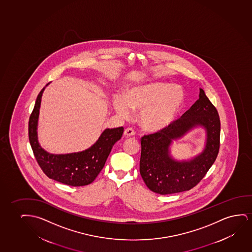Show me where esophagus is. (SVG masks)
I'll return each instance as SVG.
<instances>
[{"label": "esophagus", "mask_w": 252, "mask_h": 252, "mask_svg": "<svg viewBox=\"0 0 252 252\" xmlns=\"http://www.w3.org/2000/svg\"><path fill=\"white\" fill-rule=\"evenodd\" d=\"M125 136H126V137H131V136H133L135 134V131L132 128H126V129H125L124 131Z\"/></svg>", "instance_id": "34e87169"}]
</instances>
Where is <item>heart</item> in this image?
Returning <instances> with one entry per match:
<instances>
[{
  "label": "heart",
  "mask_w": 252,
  "mask_h": 252,
  "mask_svg": "<svg viewBox=\"0 0 252 252\" xmlns=\"http://www.w3.org/2000/svg\"><path fill=\"white\" fill-rule=\"evenodd\" d=\"M184 100L180 86L162 83H149L135 87L126 96L118 95L113 101L114 110L121 117L126 118L131 109L140 111L142 126L151 131H158L172 122Z\"/></svg>",
  "instance_id": "1"
}]
</instances>
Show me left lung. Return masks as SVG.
<instances>
[{"mask_svg": "<svg viewBox=\"0 0 252 252\" xmlns=\"http://www.w3.org/2000/svg\"><path fill=\"white\" fill-rule=\"evenodd\" d=\"M200 125L207 131L206 146L200 156L189 161H176L169 155L174 139L182 136L192 127ZM220 121L216 107L202 89L199 99L182 117L160 131L141 138L139 170L150 189L160 193L188 191L200 183L217 158L220 150Z\"/></svg>", "mask_w": 252, "mask_h": 252, "instance_id": "left-lung-1", "label": "left lung"}]
</instances>
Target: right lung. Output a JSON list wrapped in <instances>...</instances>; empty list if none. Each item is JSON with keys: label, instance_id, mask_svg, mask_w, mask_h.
<instances>
[{"label": "right lung", "instance_id": "right-lung-1", "mask_svg": "<svg viewBox=\"0 0 252 252\" xmlns=\"http://www.w3.org/2000/svg\"><path fill=\"white\" fill-rule=\"evenodd\" d=\"M44 90L45 88L38 94L28 122V137L35 158L43 172L51 179L69 186L89 185L103 169L113 146L122 137L124 128L106 129L95 144L83 152L60 155L48 153L38 144L37 135L39 107Z\"/></svg>", "mask_w": 252, "mask_h": 252}]
</instances>
